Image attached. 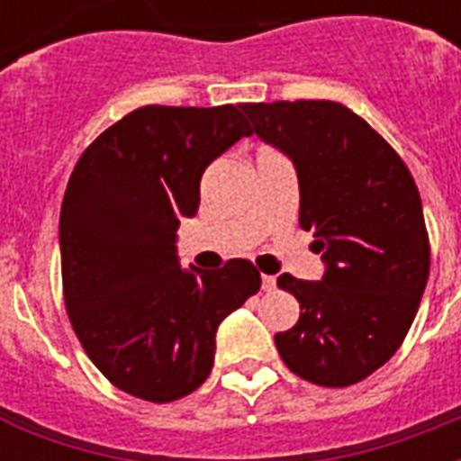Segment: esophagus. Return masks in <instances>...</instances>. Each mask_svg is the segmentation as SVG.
Segmentation results:
<instances>
[{"instance_id": "obj_1", "label": "esophagus", "mask_w": 461, "mask_h": 461, "mask_svg": "<svg viewBox=\"0 0 461 461\" xmlns=\"http://www.w3.org/2000/svg\"><path fill=\"white\" fill-rule=\"evenodd\" d=\"M277 287V280H275V275H263V290L272 292Z\"/></svg>"}]
</instances>
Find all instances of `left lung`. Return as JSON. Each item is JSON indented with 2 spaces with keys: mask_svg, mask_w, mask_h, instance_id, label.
Masks as SVG:
<instances>
[{
  "mask_svg": "<svg viewBox=\"0 0 461 461\" xmlns=\"http://www.w3.org/2000/svg\"><path fill=\"white\" fill-rule=\"evenodd\" d=\"M255 134L297 167L300 226L327 272L307 282L285 272L300 321L275 334L300 378L346 388L378 371L418 314L429 275L422 201L401 154L334 100L243 103Z\"/></svg>",
  "mask_w": 461,
  "mask_h": 461,
  "instance_id": "8db88e82",
  "label": "left lung"
}]
</instances>
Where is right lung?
<instances>
[{
    "label": "right lung",
    "instance_id": "1",
    "mask_svg": "<svg viewBox=\"0 0 461 461\" xmlns=\"http://www.w3.org/2000/svg\"><path fill=\"white\" fill-rule=\"evenodd\" d=\"M248 134L235 105H144L97 134L70 174L59 228L66 312L97 371L134 398L196 391L218 324L260 290L250 260L186 272L174 245L206 167Z\"/></svg>",
    "mask_w": 461,
    "mask_h": 461
}]
</instances>
